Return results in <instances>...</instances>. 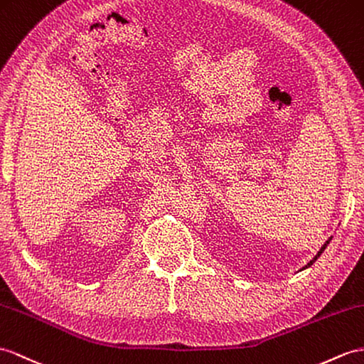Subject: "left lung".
Here are the masks:
<instances>
[{
	"label": "left lung",
	"instance_id": "left-lung-1",
	"mask_svg": "<svg viewBox=\"0 0 364 364\" xmlns=\"http://www.w3.org/2000/svg\"><path fill=\"white\" fill-rule=\"evenodd\" d=\"M331 239H332V237H331ZM331 239H327V241H326V244H324V245H323V247H321V250H320V252H318V255H316V256H315V258H314V259H312V261H310V262H309V264H307V265H306V267H304V269H307V267H310V265H312V264H314V262H315V261H316V259H318V258H320V256H321V253H323V252H324V250H326V247H327V244H329V242H331Z\"/></svg>",
	"mask_w": 364,
	"mask_h": 364
}]
</instances>
